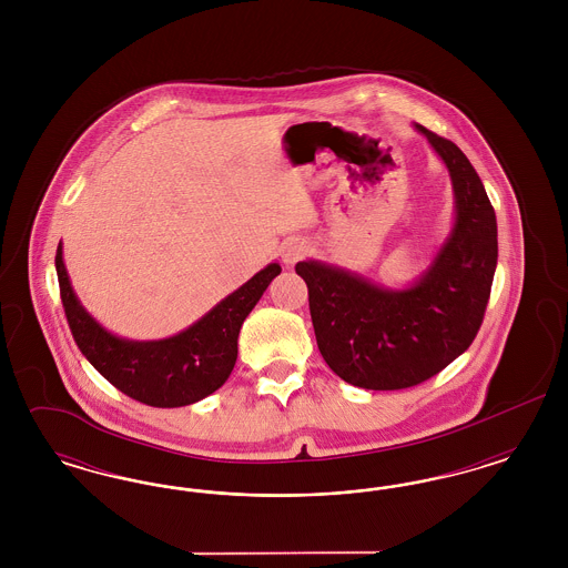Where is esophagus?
Wrapping results in <instances>:
<instances>
[{"label": "esophagus", "mask_w": 568, "mask_h": 568, "mask_svg": "<svg viewBox=\"0 0 568 568\" xmlns=\"http://www.w3.org/2000/svg\"><path fill=\"white\" fill-rule=\"evenodd\" d=\"M304 253H306V244L302 243L300 239L287 241V243L283 244V248H281V257H283V262L287 266H294L297 260H302Z\"/></svg>", "instance_id": "esophagus-1"}]
</instances>
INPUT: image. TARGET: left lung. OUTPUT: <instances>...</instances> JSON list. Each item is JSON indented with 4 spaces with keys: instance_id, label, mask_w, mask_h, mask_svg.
<instances>
[{
    "instance_id": "1",
    "label": "left lung",
    "mask_w": 568,
    "mask_h": 568,
    "mask_svg": "<svg viewBox=\"0 0 568 568\" xmlns=\"http://www.w3.org/2000/svg\"><path fill=\"white\" fill-rule=\"evenodd\" d=\"M415 130L447 165L456 197L454 230L428 271L406 290H387L315 260L296 264L325 364L364 389L419 385L466 352L484 324L498 260L496 215L479 174L452 140Z\"/></svg>"
}]
</instances>
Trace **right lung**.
Returning <instances> with one entry per match:
<instances>
[{"label": "right lung", "instance_id": "1", "mask_svg": "<svg viewBox=\"0 0 568 568\" xmlns=\"http://www.w3.org/2000/svg\"><path fill=\"white\" fill-rule=\"evenodd\" d=\"M54 268L72 336L91 366L119 392L158 408L193 405L216 392L239 357V332L246 315L281 274L278 264L248 278L200 322L163 341H128L110 334L84 308L70 285L61 243Z\"/></svg>", "mask_w": 568, "mask_h": 568}]
</instances>
